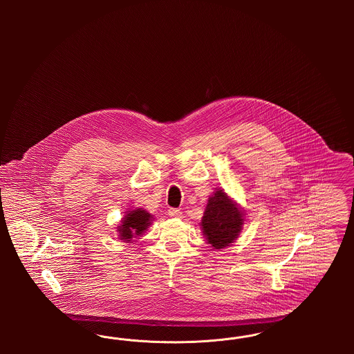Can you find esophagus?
<instances>
[{
    "instance_id": "34e87169",
    "label": "esophagus",
    "mask_w": 354,
    "mask_h": 354,
    "mask_svg": "<svg viewBox=\"0 0 354 354\" xmlns=\"http://www.w3.org/2000/svg\"><path fill=\"white\" fill-rule=\"evenodd\" d=\"M169 215L171 218H182V211L178 208H169Z\"/></svg>"
}]
</instances>
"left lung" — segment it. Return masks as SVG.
I'll use <instances>...</instances> for the list:
<instances>
[{
  "label": "left lung",
  "mask_w": 354,
  "mask_h": 354,
  "mask_svg": "<svg viewBox=\"0 0 354 354\" xmlns=\"http://www.w3.org/2000/svg\"><path fill=\"white\" fill-rule=\"evenodd\" d=\"M243 225V214L221 189L209 198L202 228L208 243L216 248H225L235 240Z\"/></svg>",
  "instance_id": "8db88e82"
}]
</instances>
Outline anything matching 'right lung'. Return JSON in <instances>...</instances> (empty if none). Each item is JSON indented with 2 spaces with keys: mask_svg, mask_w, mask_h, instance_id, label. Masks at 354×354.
I'll return each mask as SVG.
<instances>
[{
  "mask_svg": "<svg viewBox=\"0 0 354 354\" xmlns=\"http://www.w3.org/2000/svg\"><path fill=\"white\" fill-rule=\"evenodd\" d=\"M150 219L151 215L142 208H136L129 212L118 228L120 237L124 241H131L133 237H136V235H140L143 231H146V228L150 225Z\"/></svg>",
  "mask_w": 354,
  "mask_h": 354,
  "instance_id": "add662e5",
  "label": "right lung"
}]
</instances>
